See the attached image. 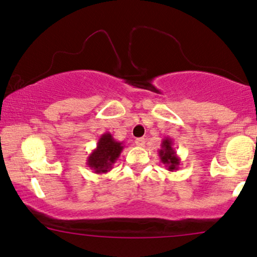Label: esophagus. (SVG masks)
<instances>
[{
	"instance_id": "34e87169",
	"label": "esophagus",
	"mask_w": 257,
	"mask_h": 257,
	"mask_svg": "<svg viewBox=\"0 0 257 257\" xmlns=\"http://www.w3.org/2000/svg\"><path fill=\"white\" fill-rule=\"evenodd\" d=\"M135 143L137 144L138 147H144L146 146V140H144V138H136Z\"/></svg>"
}]
</instances>
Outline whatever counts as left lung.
Wrapping results in <instances>:
<instances>
[{
    "instance_id": "8db88e82",
    "label": "left lung",
    "mask_w": 257,
    "mask_h": 257,
    "mask_svg": "<svg viewBox=\"0 0 257 257\" xmlns=\"http://www.w3.org/2000/svg\"><path fill=\"white\" fill-rule=\"evenodd\" d=\"M159 156L165 167H167L168 171L173 172L179 168L180 159L177 155L176 150L173 149V142L171 138H164L161 143V149L159 150Z\"/></svg>"
}]
</instances>
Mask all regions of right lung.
Segmentation results:
<instances>
[{"label": "right lung", "instance_id": "add662e5", "mask_svg": "<svg viewBox=\"0 0 257 257\" xmlns=\"http://www.w3.org/2000/svg\"><path fill=\"white\" fill-rule=\"evenodd\" d=\"M122 142H117L113 138L109 132H105L99 137L97 147L87 156L86 165L93 173L103 174L113 168L116 160L123 149Z\"/></svg>", "mask_w": 257, "mask_h": 257}]
</instances>
